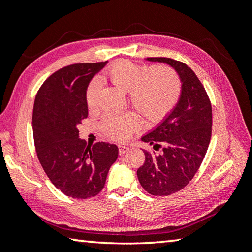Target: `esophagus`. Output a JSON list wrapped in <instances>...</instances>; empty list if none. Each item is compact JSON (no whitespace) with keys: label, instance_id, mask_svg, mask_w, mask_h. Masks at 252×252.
<instances>
[{"label":"esophagus","instance_id":"esophagus-1","mask_svg":"<svg viewBox=\"0 0 252 252\" xmlns=\"http://www.w3.org/2000/svg\"><path fill=\"white\" fill-rule=\"evenodd\" d=\"M127 150H129V147H126V146H119V154L120 155L126 154Z\"/></svg>","mask_w":252,"mask_h":252}]
</instances>
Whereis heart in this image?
<instances>
[{"mask_svg":"<svg viewBox=\"0 0 252 252\" xmlns=\"http://www.w3.org/2000/svg\"><path fill=\"white\" fill-rule=\"evenodd\" d=\"M106 77L115 87L127 92L129 102L135 111L151 122L160 121L177 104L182 84L170 67L157 65L147 68L133 62L122 59L111 65ZM101 83L97 78L91 81L86 89V104L90 109L96 106L97 92ZM139 126L132 114L106 115L102 120V129L107 137L125 141Z\"/></svg>","mask_w":252,"mask_h":252,"instance_id":"1","label":"heart"}]
</instances>
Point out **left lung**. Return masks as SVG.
<instances>
[{"label": "left lung", "mask_w": 252, "mask_h": 252, "mask_svg": "<svg viewBox=\"0 0 252 252\" xmlns=\"http://www.w3.org/2000/svg\"><path fill=\"white\" fill-rule=\"evenodd\" d=\"M149 62L173 67L182 81V93L174 110L141 140L162 148L160 155L143 150L145 163L137 170L143 189L168 196L183 189L198 170L212 134V105L203 84L186 63L165 57Z\"/></svg>", "instance_id": "8db88e82"}]
</instances>
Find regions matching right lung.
Returning a JSON list of instances; mask_svg holds the SVG:
<instances>
[{"instance_id": "1", "label": "right lung", "mask_w": 252, "mask_h": 252, "mask_svg": "<svg viewBox=\"0 0 252 252\" xmlns=\"http://www.w3.org/2000/svg\"><path fill=\"white\" fill-rule=\"evenodd\" d=\"M107 62L73 63L50 75L35 95V151L50 182L73 198L96 196L105 185L119 149L109 142L87 145L77 126L89 115L86 89Z\"/></svg>"}]
</instances>
